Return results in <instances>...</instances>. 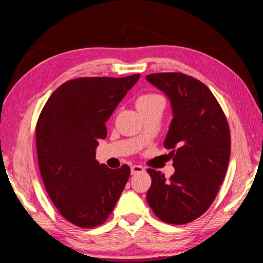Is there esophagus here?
Returning a JSON list of instances; mask_svg holds the SVG:
<instances>
[{"mask_svg":"<svg viewBox=\"0 0 263 263\" xmlns=\"http://www.w3.org/2000/svg\"><path fill=\"white\" fill-rule=\"evenodd\" d=\"M141 172H145V168L141 165H132L131 166V173L132 174H138Z\"/></svg>","mask_w":263,"mask_h":263,"instance_id":"34e87169","label":"esophagus"}]
</instances>
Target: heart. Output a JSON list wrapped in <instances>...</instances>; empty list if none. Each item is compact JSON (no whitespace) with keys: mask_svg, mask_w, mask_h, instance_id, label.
Returning <instances> with one entry per match:
<instances>
[{"mask_svg":"<svg viewBox=\"0 0 263 263\" xmlns=\"http://www.w3.org/2000/svg\"><path fill=\"white\" fill-rule=\"evenodd\" d=\"M159 97H160V96H158L156 93H146V95L140 96V97L137 99V106L143 105V104H147V103L152 102V101H154V99H157Z\"/></svg>","mask_w":263,"mask_h":263,"instance_id":"heart-1","label":"heart"}]
</instances>
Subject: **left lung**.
<instances>
[{
    "label": "left lung",
    "instance_id": "obj_1",
    "mask_svg": "<svg viewBox=\"0 0 263 263\" xmlns=\"http://www.w3.org/2000/svg\"><path fill=\"white\" fill-rule=\"evenodd\" d=\"M146 79L172 104L164 145L176 168L170 178L147 170L152 184L146 199L161 221L185 224L205 213L218 194L231 154V131L219 102L199 79L181 72L151 73Z\"/></svg>",
    "mask_w": 263,
    "mask_h": 263
}]
</instances>
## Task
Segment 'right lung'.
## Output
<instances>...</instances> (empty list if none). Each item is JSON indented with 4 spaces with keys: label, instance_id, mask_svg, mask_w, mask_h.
<instances>
[{
    "label": "right lung",
    "instance_id": "obj_1",
    "mask_svg": "<svg viewBox=\"0 0 263 263\" xmlns=\"http://www.w3.org/2000/svg\"><path fill=\"white\" fill-rule=\"evenodd\" d=\"M127 77H81L65 82L50 96L36 124L42 179L60 214L81 228L106 221L130 177L126 164L111 170L96 160L105 122L136 84Z\"/></svg>",
    "mask_w": 263,
    "mask_h": 263
}]
</instances>
